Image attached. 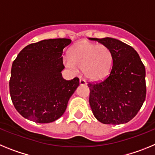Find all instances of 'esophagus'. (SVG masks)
I'll return each instance as SVG.
<instances>
[{"instance_id": "esophagus-1", "label": "esophagus", "mask_w": 155, "mask_h": 155, "mask_svg": "<svg viewBox=\"0 0 155 155\" xmlns=\"http://www.w3.org/2000/svg\"><path fill=\"white\" fill-rule=\"evenodd\" d=\"M79 83H80L81 85H85V84H87L85 81H84V79H81V78H80V80H79Z\"/></svg>"}]
</instances>
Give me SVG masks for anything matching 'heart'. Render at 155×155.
Returning <instances> with one entry per match:
<instances>
[{
    "label": "heart",
    "instance_id": "1",
    "mask_svg": "<svg viewBox=\"0 0 155 155\" xmlns=\"http://www.w3.org/2000/svg\"><path fill=\"white\" fill-rule=\"evenodd\" d=\"M113 61V53L108 46L90 42H81L70 50L64 57V65L74 73L83 69L84 76L98 81L109 74Z\"/></svg>",
    "mask_w": 155,
    "mask_h": 155
}]
</instances>
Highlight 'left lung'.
Instances as JSON below:
<instances>
[{
    "label": "left lung",
    "instance_id": "obj_1",
    "mask_svg": "<svg viewBox=\"0 0 155 155\" xmlns=\"http://www.w3.org/2000/svg\"><path fill=\"white\" fill-rule=\"evenodd\" d=\"M108 46L113 53L109 76L88 83L89 104L94 117L104 124L128 123L137 114L146 98L145 68L134 48L113 38H89Z\"/></svg>",
    "mask_w": 155,
    "mask_h": 155
}]
</instances>
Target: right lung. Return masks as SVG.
Masks as SVG:
<instances>
[{
    "label": "right lung",
    "instance_id": "1",
    "mask_svg": "<svg viewBox=\"0 0 155 155\" xmlns=\"http://www.w3.org/2000/svg\"><path fill=\"white\" fill-rule=\"evenodd\" d=\"M69 39H44L28 45L14 61L9 81L10 94L16 110L38 124L58 120L79 86V79L66 81L61 71L63 50Z\"/></svg>",
    "mask_w": 155,
    "mask_h": 155
}]
</instances>
